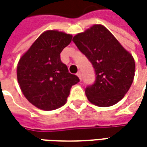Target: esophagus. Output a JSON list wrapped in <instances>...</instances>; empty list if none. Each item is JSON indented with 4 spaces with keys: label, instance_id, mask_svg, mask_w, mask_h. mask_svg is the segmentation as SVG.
<instances>
[{
    "label": "esophagus",
    "instance_id": "34e87169",
    "mask_svg": "<svg viewBox=\"0 0 147 147\" xmlns=\"http://www.w3.org/2000/svg\"><path fill=\"white\" fill-rule=\"evenodd\" d=\"M77 75H78V77L79 78V79H80V80H82V74H81L80 72H78V73L77 74Z\"/></svg>",
    "mask_w": 147,
    "mask_h": 147
}]
</instances>
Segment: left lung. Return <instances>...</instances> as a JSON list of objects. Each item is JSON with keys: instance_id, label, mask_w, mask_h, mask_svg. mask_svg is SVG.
I'll return each instance as SVG.
<instances>
[{"instance_id": "1", "label": "left lung", "mask_w": 147, "mask_h": 147, "mask_svg": "<svg viewBox=\"0 0 147 147\" xmlns=\"http://www.w3.org/2000/svg\"><path fill=\"white\" fill-rule=\"evenodd\" d=\"M73 42L91 62L96 74L93 84L85 89L88 100L100 107L119 102L134 78L135 62L132 55L100 24L77 34Z\"/></svg>"}]
</instances>
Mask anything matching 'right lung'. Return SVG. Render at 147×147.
Listing matches in <instances>:
<instances>
[{"instance_id": "right-lung-1", "label": "right lung", "mask_w": 147, "mask_h": 147, "mask_svg": "<svg viewBox=\"0 0 147 147\" xmlns=\"http://www.w3.org/2000/svg\"><path fill=\"white\" fill-rule=\"evenodd\" d=\"M72 35L49 30L43 32L21 58L17 78L27 100L43 110L58 109L66 103L78 77L69 72L60 53L72 41Z\"/></svg>"}]
</instances>
